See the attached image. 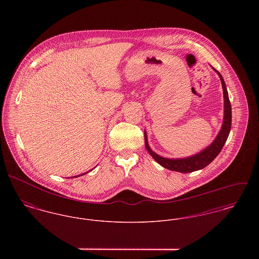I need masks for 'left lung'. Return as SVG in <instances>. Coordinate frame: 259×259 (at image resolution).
Masks as SVG:
<instances>
[{"instance_id":"1","label":"left lung","mask_w":259,"mask_h":259,"mask_svg":"<svg viewBox=\"0 0 259 259\" xmlns=\"http://www.w3.org/2000/svg\"><path fill=\"white\" fill-rule=\"evenodd\" d=\"M221 77L222 83V90H223V98H224V115H223V122H222V128L213 141V143L208 146L207 148H204L200 152L185 157V158H165L162 157L155 152L151 150L149 148L148 143V136L147 133L145 132V144H146V148L149 152V154L154 158L156 162H158L161 166L174 170V171H179L183 174H187V172H192L198 169H202L203 167L207 166L222 151V148L229 136L230 127H231V106L228 98V93L226 90L225 82L222 78V74H220L219 71L214 70Z\"/></svg>"}]
</instances>
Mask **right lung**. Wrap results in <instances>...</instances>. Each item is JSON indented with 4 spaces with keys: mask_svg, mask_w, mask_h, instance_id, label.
Segmentation results:
<instances>
[{
    "mask_svg": "<svg viewBox=\"0 0 259 259\" xmlns=\"http://www.w3.org/2000/svg\"><path fill=\"white\" fill-rule=\"evenodd\" d=\"M91 171V170H90ZM85 174H88V172H85ZM85 174H81V175H78V176H75V177H73V178H77V177H80V176H83V175H85Z\"/></svg>",
    "mask_w": 259,
    "mask_h": 259,
    "instance_id": "1",
    "label": "right lung"
}]
</instances>
